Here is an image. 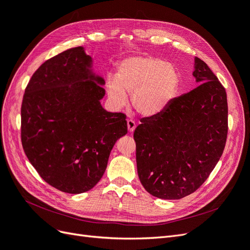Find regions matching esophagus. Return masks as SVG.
Returning <instances> with one entry per match:
<instances>
[{
	"label": "esophagus",
	"mask_w": 250,
	"mask_h": 250,
	"mask_svg": "<svg viewBox=\"0 0 250 250\" xmlns=\"http://www.w3.org/2000/svg\"><path fill=\"white\" fill-rule=\"evenodd\" d=\"M126 125H127V130H128V132L132 133V132L135 131V128H136V123L134 122L133 119H127Z\"/></svg>",
	"instance_id": "1"
}]
</instances>
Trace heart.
I'll return each mask as SVG.
<instances>
[{
  "instance_id": "obj_1",
  "label": "heart",
  "mask_w": 250,
  "mask_h": 250,
  "mask_svg": "<svg viewBox=\"0 0 250 250\" xmlns=\"http://www.w3.org/2000/svg\"><path fill=\"white\" fill-rule=\"evenodd\" d=\"M178 71L165 61L150 56L130 57L118 64L117 75L107 78L106 87L115 107L126 104L132 94V104L142 116L154 117L164 112L178 92Z\"/></svg>"
}]
</instances>
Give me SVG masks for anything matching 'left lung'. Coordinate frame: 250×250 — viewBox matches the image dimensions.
<instances>
[{"label": "left lung", "mask_w": 250, "mask_h": 250, "mask_svg": "<svg viewBox=\"0 0 250 250\" xmlns=\"http://www.w3.org/2000/svg\"><path fill=\"white\" fill-rule=\"evenodd\" d=\"M199 84L174 98L136 127L137 171L149 194L180 199L195 192L218 163L228 137L227 92L207 63L195 57Z\"/></svg>", "instance_id": "obj_1"}]
</instances>
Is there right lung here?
<instances>
[{
    "mask_svg": "<svg viewBox=\"0 0 250 250\" xmlns=\"http://www.w3.org/2000/svg\"><path fill=\"white\" fill-rule=\"evenodd\" d=\"M90 67L82 46L58 54L34 72L21 103L23 151L43 181L70 194L100 182L111 149L127 133L125 114L102 107L104 82Z\"/></svg>",
    "mask_w": 250,
    "mask_h": 250,
    "instance_id": "right-lung-1",
    "label": "right lung"
}]
</instances>
